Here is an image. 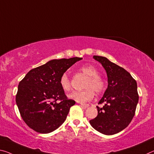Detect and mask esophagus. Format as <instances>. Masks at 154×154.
<instances>
[{
	"mask_svg": "<svg viewBox=\"0 0 154 154\" xmlns=\"http://www.w3.org/2000/svg\"><path fill=\"white\" fill-rule=\"evenodd\" d=\"M80 106H81L82 108H84V109H86V108H88V107H89L88 104H82V103H81V104H80Z\"/></svg>",
	"mask_w": 154,
	"mask_h": 154,
	"instance_id": "1",
	"label": "esophagus"
}]
</instances>
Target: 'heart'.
Masks as SVG:
<instances>
[{"label": "heart", "mask_w": 154, "mask_h": 154, "mask_svg": "<svg viewBox=\"0 0 154 154\" xmlns=\"http://www.w3.org/2000/svg\"><path fill=\"white\" fill-rule=\"evenodd\" d=\"M79 70L82 74L88 76L84 82V88H86L82 91H75L70 94L68 97L79 103H85L90 101L94 96V91L99 94L106 88V82L104 78L99 75V70L91 64H86L79 68ZM60 85L64 92H69L72 89L71 80L67 73H63L60 78Z\"/></svg>", "instance_id": "b5f03b06"}]
</instances>
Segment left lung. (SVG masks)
Wrapping results in <instances>:
<instances>
[{"label": "left lung", "mask_w": 154, "mask_h": 154, "mask_svg": "<svg viewBox=\"0 0 154 154\" xmlns=\"http://www.w3.org/2000/svg\"><path fill=\"white\" fill-rule=\"evenodd\" d=\"M106 70L108 86L97 106L98 114L90 121V125L100 133L112 135L128 126L135 115L138 102L137 84L126 70L102 56L94 55Z\"/></svg>", "instance_id": "obj_1"}]
</instances>
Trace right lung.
<instances>
[{
  "instance_id": "add662e5",
  "label": "right lung",
  "mask_w": 154,
  "mask_h": 154,
  "mask_svg": "<svg viewBox=\"0 0 154 154\" xmlns=\"http://www.w3.org/2000/svg\"><path fill=\"white\" fill-rule=\"evenodd\" d=\"M82 59L51 60L31 69L19 83L16 104L22 119L31 129L48 134L64 123L75 101L68 99L60 85V78Z\"/></svg>"
}]
</instances>
